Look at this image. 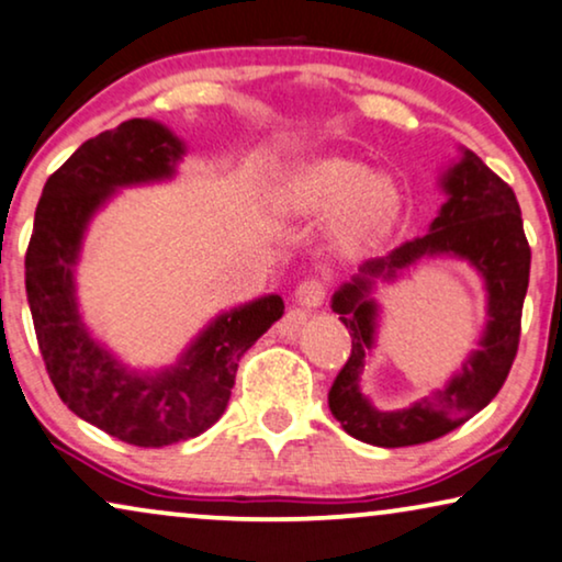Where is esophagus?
<instances>
[{
	"label": "esophagus",
	"instance_id": "1",
	"mask_svg": "<svg viewBox=\"0 0 562 562\" xmlns=\"http://www.w3.org/2000/svg\"><path fill=\"white\" fill-rule=\"evenodd\" d=\"M326 297V282L321 277H308L303 280L301 285L295 290V301L305 305V308H318Z\"/></svg>",
	"mask_w": 562,
	"mask_h": 562
}]
</instances>
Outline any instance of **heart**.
<instances>
[{
	"instance_id": "1",
	"label": "heart",
	"mask_w": 562,
	"mask_h": 562,
	"mask_svg": "<svg viewBox=\"0 0 562 562\" xmlns=\"http://www.w3.org/2000/svg\"><path fill=\"white\" fill-rule=\"evenodd\" d=\"M282 205L297 215L341 211L339 241L347 249H364L395 226L401 190L391 175H370L368 167L355 159L326 156L290 175Z\"/></svg>"
}]
</instances>
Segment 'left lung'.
I'll return each mask as SVG.
<instances>
[{"mask_svg": "<svg viewBox=\"0 0 562 562\" xmlns=\"http://www.w3.org/2000/svg\"><path fill=\"white\" fill-rule=\"evenodd\" d=\"M450 200L424 236L401 244L387 257L364 261L355 280L334 293L331 308L351 336V355L328 391V408L341 429L375 447H411L445 437L496 398L512 370L521 334V308L529 285V251L516 194L473 151L447 171ZM450 252L468 258L484 274L490 290V326L482 349L445 392L427 396L401 412H380L358 391L363 355L374 342L376 306L369 301L375 276H394L395 268L422 256Z\"/></svg>", "mask_w": 562, "mask_h": 562, "instance_id": "1", "label": "left lung"}]
</instances>
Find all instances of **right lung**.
I'll list each match as a JSON object with an SVG mask.
<instances>
[{
	"label": "right lung",
	"mask_w": 562,
	"mask_h": 562,
	"mask_svg": "<svg viewBox=\"0 0 562 562\" xmlns=\"http://www.w3.org/2000/svg\"><path fill=\"white\" fill-rule=\"evenodd\" d=\"M182 140L154 120H125L81 144L43 187L25 254V290L46 372L79 418L136 447L200 437L218 422L238 359L282 318L280 295L223 313L177 368L140 378L89 339L74 297V265L87 221L117 187L175 175Z\"/></svg>",
	"instance_id": "add662e5"
}]
</instances>
